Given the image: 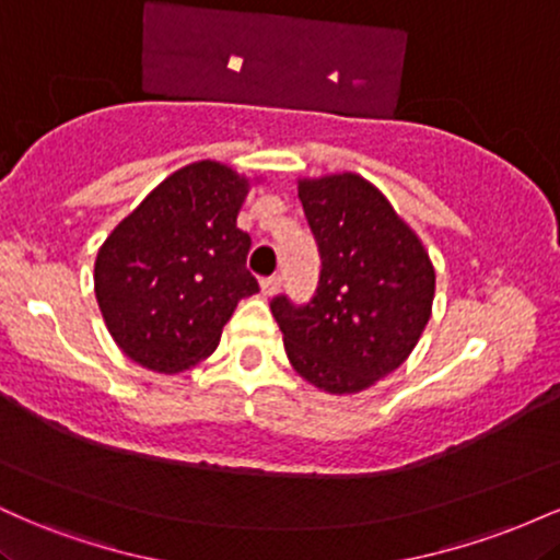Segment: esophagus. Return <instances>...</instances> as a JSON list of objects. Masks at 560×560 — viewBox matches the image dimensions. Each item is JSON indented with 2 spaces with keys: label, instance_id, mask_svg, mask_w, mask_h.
Listing matches in <instances>:
<instances>
[{
  "label": "esophagus",
  "instance_id": "esophagus-1",
  "mask_svg": "<svg viewBox=\"0 0 560 560\" xmlns=\"http://www.w3.org/2000/svg\"><path fill=\"white\" fill-rule=\"evenodd\" d=\"M279 276H271V279H262L260 281V292H262V298H273L276 292H279Z\"/></svg>",
  "mask_w": 560,
  "mask_h": 560
}]
</instances>
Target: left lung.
I'll return each mask as SVG.
<instances>
[{
  "instance_id": "obj_1",
  "label": "left lung",
  "mask_w": 560,
  "mask_h": 560,
  "mask_svg": "<svg viewBox=\"0 0 560 560\" xmlns=\"http://www.w3.org/2000/svg\"><path fill=\"white\" fill-rule=\"evenodd\" d=\"M298 195L318 242L311 302L273 298L289 363L313 387L355 395L400 369L432 316L434 266L416 231L358 173L302 178Z\"/></svg>"
}]
</instances>
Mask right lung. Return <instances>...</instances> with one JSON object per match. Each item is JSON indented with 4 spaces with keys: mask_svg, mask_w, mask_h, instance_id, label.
<instances>
[{
    "mask_svg": "<svg viewBox=\"0 0 560 560\" xmlns=\"http://www.w3.org/2000/svg\"><path fill=\"white\" fill-rule=\"evenodd\" d=\"M249 191L215 160L171 173L96 253L94 294L115 345L133 363L178 374L208 358L236 302L258 292L249 234L236 215Z\"/></svg>",
    "mask_w": 560,
    "mask_h": 560,
    "instance_id": "add662e5",
    "label": "right lung"
}]
</instances>
